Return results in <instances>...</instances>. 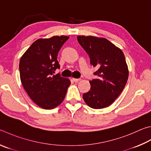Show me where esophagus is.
<instances>
[{"label": "esophagus", "instance_id": "34e87169", "mask_svg": "<svg viewBox=\"0 0 151 151\" xmlns=\"http://www.w3.org/2000/svg\"><path fill=\"white\" fill-rule=\"evenodd\" d=\"M81 80V78H73V81L74 82H78V81H80Z\"/></svg>", "mask_w": 151, "mask_h": 151}]
</instances>
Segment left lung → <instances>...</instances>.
Masks as SVG:
<instances>
[{
  "label": "left lung",
  "mask_w": 151,
  "mask_h": 151,
  "mask_svg": "<svg viewBox=\"0 0 151 151\" xmlns=\"http://www.w3.org/2000/svg\"><path fill=\"white\" fill-rule=\"evenodd\" d=\"M77 40L96 67L97 76L90 81V89L83 95L90 108H106L119 96L127 83L129 70L123 51L105 38L78 35Z\"/></svg>",
  "instance_id": "1"
}]
</instances>
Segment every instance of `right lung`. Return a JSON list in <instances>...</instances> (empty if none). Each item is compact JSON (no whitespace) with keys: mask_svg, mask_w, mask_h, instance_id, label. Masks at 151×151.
<instances>
[{"mask_svg":"<svg viewBox=\"0 0 151 151\" xmlns=\"http://www.w3.org/2000/svg\"><path fill=\"white\" fill-rule=\"evenodd\" d=\"M69 37L38 39L22 56L19 69L24 88L33 102L45 109L62 103L70 86L69 79L54 75L60 68L57 55Z\"/></svg>","mask_w":151,"mask_h":151,"instance_id":"obj_1","label":"right lung"}]
</instances>
